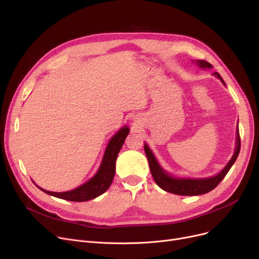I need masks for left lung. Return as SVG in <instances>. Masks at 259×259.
Wrapping results in <instances>:
<instances>
[{
    "instance_id": "obj_1",
    "label": "left lung",
    "mask_w": 259,
    "mask_h": 259,
    "mask_svg": "<svg viewBox=\"0 0 259 259\" xmlns=\"http://www.w3.org/2000/svg\"><path fill=\"white\" fill-rule=\"evenodd\" d=\"M196 63L200 67H202V69H210V67L212 66L210 63H208L205 60H197ZM213 75H216L219 79L224 83L223 79L218 73H213ZM236 137H237L236 138V148H235V152L232 156V159L230 160V162L218 175L213 176V177H209V178H204V179L171 177L169 174H167L163 169L159 163H157L155 156L153 155L152 151L150 150L148 145L146 143L144 146V149H145L146 156H147L148 162H149L151 175L154 179L155 183L159 185L162 189H164L165 192L171 193L175 195H180V196H199V195L209 193L210 190L215 188L222 181V179L227 176L229 170L231 169V167L235 163L236 159H237V156L240 151L239 130H237V136Z\"/></svg>"
}]
</instances>
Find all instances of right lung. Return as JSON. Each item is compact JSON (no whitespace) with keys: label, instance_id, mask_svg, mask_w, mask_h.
Segmentation results:
<instances>
[{"label":"right lung","instance_id":"add662e5","mask_svg":"<svg viewBox=\"0 0 259 259\" xmlns=\"http://www.w3.org/2000/svg\"><path fill=\"white\" fill-rule=\"evenodd\" d=\"M129 131L130 130L127 126L122 127L116 132L115 136L112 137L107 146V149L103 157V162L100 164L98 171L92 179H90L84 184L75 189L69 190V192L63 193L49 192V190L43 189L39 186L38 187L42 192L47 193L48 195L74 202H84L103 195L110 187L112 181H113V178L115 175V162L117 159V154L121 149L123 142H125Z\"/></svg>","mask_w":259,"mask_h":259}]
</instances>
